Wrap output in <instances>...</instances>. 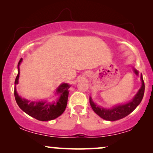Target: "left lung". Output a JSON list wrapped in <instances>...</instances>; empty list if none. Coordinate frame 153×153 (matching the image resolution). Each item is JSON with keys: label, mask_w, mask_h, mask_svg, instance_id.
Segmentation results:
<instances>
[{"label": "left lung", "mask_w": 153, "mask_h": 153, "mask_svg": "<svg viewBox=\"0 0 153 153\" xmlns=\"http://www.w3.org/2000/svg\"><path fill=\"white\" fill-rule=\"evenodd\" d=\"M141 81H142V85L140 90L137 92L133 99L128 103L115 106L111 109H106V108L96 105L92 100V98L90 97L91 107L97 114L103 119L107 120V121H117V120L123 119L131 114L142 101L145 92V84L142 75H141Z\"/></svg>", "instance_id": "8db88e82"}]
</instances>
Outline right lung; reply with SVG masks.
I'll return each mask as SVG.
<instances>
[{
	"label": "right lung",
	"instance_id": "add662e5",
	"mask_svg": "<svg viewBox=\"0 0 153 153\" xmlns=\"http://www.w3.org/2000/svg\"><path fill=\"white\" fill-rule=\"evenodd\" d=\"M22 61V59H20L17 64L18 73L15 78V85L18 84L19 77H20V65ZM69 88L70 85L68 83H62L60 85L56 90V94H59L60 97L58 99L56 102H53V103H50L46 101L30 102L26 99H23L18 95L16 88H15L14 94L17 105L23 111L39 121H51L56 119L65 111L67 106Z\"/></svg>",
	"mask_w": 153,
	"mask_h": 153
}]
</instances>
